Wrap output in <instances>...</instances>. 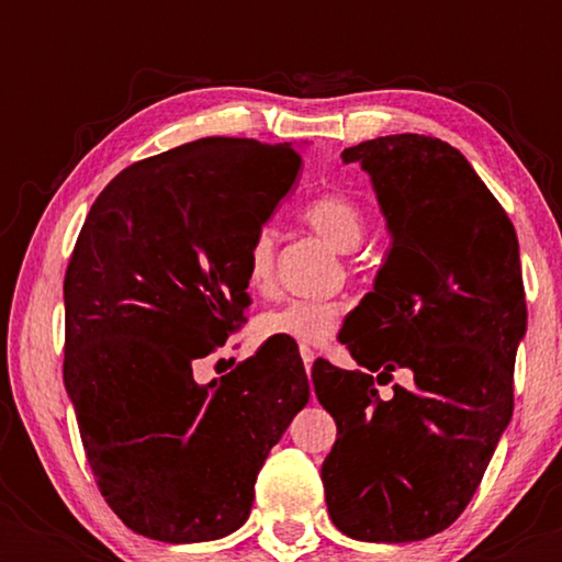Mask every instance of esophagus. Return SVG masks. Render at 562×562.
Instances as JSON below:
<instances>
[{"instance_id": "esophagus-1", "label": "esophagus", "mask_w": 562, "mask_h": 562, "mask_svg": "<svg viewBox=\"0 0 562 562\" xmlns=\"http://www.w3.org/2000/svg\"><path fill=\"white\" fill-rule=\"evenodd\" d=\"M314 350H310V348H302V360H304V368H306V373H310V368H312V363H314Z\"/></svg>"}]
</instances>
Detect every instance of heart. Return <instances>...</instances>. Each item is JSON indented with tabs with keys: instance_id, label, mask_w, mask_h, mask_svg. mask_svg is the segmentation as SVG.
Segmentation results:
<instances>
[{
	"instance_id": "heart-1",
	"label": "heart",
	"mask_w": 562,
	"mask_h": 562,
	"mask_svg": "<svg viewBox=\"0 0 562 562\" xmlns=\"http://www.w3.org/2000/svg\"><path fill=\"white\" fill-rule=\"evenodd\" d=\"M302 220L337 250L358 248L366 235V212L342 191H325L302 206ZM245 283L252 294H271L276 286V235L260 227L245 256ZM345 306L337 299H289L258 314V340H289L310 348L322 345L340 327Z\"/></svg>"
}]
</instances>
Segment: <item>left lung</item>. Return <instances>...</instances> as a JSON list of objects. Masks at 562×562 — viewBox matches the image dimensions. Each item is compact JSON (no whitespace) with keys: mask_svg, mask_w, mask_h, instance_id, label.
Here are the masks:
<instances>
[{"mask_svg":"<svg viewBox=\"0 0 562 562\" xmlns=\"http://www.w3.org/2000/svg\"><path fill=\"white\" fill-rule=\"evenodd\" d=\"M345 164L371 173L391 252L340 342L360 371L317 360L314 394L335 417L322 463L329 517L366 542L442 532L471 502L514 409V358L527 329L512 220L440 137L386 135ZM406 367L409 390L372 386Z\"/></svg>","mask_w":562,"mask_h":562,"instance_id":"left-lung-1","label":"left lung"}]
</instances>
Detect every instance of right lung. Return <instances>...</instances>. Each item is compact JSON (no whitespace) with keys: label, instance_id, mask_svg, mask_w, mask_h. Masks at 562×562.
Returning a JSON list of instances; mask_svg holds the SVG:
<instances>
[{"label":"right lung","instance_id":"right-lung-1","mask_svg":"<svg viewBox=\"0 0 562 562\" xmlns=\"http://www.w3.org/2000/svg\"><path fill=\"white\" fill-rule=\"evenodd\" d=\"M299 166L291 143L202 137L114 176L76 237L64 383L97 488L150 540L240 527L268 450L310 402L302 358L276 345L210 386L191 371L248 322V245Z\"/></svg>","mask_w":562,"mask_h":562}]
</instances>
